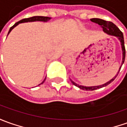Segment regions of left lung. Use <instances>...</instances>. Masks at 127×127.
Listing matches in <instances>:
<instances>
[{
    "instance_id": "8db88e82",
    "label": "left lung",
    "mask_w": 127,
    "mask_h": 127,
    "mask_svg": "<svg viewBox=\"0 0 127 127\" xmlns=\"http://www.w3.org/2000/svg\"><path fill=\"white\" fill-rule=\"evenodd\" d=\"M91 21H93L95 24H97L99 25L101 27L103 28V31L104 32H106L108 34H110V35H113V36H115L118 38V39L121 42V46H122V65L123 64L124 62H125V54H126V51H125V41H124V37H123V33L122 32V31L118 28L113 23H112L111 21H107L103 20V19H97V18H94V19H90ZM121 67H120V69H119V71L120 70ZM118 72L117 75L115 76L114 78H112L110 81L107 82L106 83L103 84V85H99V86H93V87H85V86H83V85H79L76 83H75L74 82H73L71 80V81L73 83V85H74L75 86L78 87L81 90H90V91H93V90H96V89L101 88L103 87H105L108 84H110L111 82H113L115 80V78L117 77L118 73Z\"/></svg>"
}]
</instances>
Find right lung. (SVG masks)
Instances as JSON below:
<instances>
[{
	"instance_id": "1",
	"label": "right lung",
	"mask_w": 127,
	"mask_h": 127,
	"mask_svg": "<svg viewBox=\"0 0 127 127\" xmlns=\"http://www.w3.org/2000/svg\"><path fill=\"white\" fill-rule=\"evenodd\" d=\"M51 18H49V17H47V16H32V17H30V18H26V19H22V20L19 21H18V22H16V24H14L13 26L10 28V29H9V32H8V34H9V32H11V31L17 25L19 24H21V23H24V22H31V21H47L48 20H49ZM46 79V78H45ZM45 79H44V81H45ZM44 81L42 82L41 84H42Z\"/></svg>"
}]
</instances>
